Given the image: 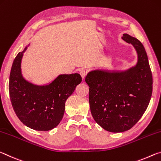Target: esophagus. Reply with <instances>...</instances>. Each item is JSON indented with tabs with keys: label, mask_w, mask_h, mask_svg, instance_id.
I'll use <instances>...</instances> for the list:
<instances>
[{
	"label": "esophagus",
	"mask_w": 161,
	"mask_h": 161,
	"mask_svg": "<svg viewBox=\"0 0 161 161\" xmlns=\"http://www.w3.org/2000/svg\"><path fill=\"white\" fill-rule=\"evenodd\" d=\"M80 74L81 75V77H82V78L83 79L84 78L86 77V75H87V72L85 70H81L80 71Z\"/></svg>",
	"instance_id": "1"
}]
</instances>
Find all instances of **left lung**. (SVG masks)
I'll list each match as a JSON object with an SVG mask.
<instances>
[{"label": "left lung", "mask_w": 161, "mask_h": 161, "mask_svg": "<svg viewBox=\"0 0 161 161\" xmlns=\"http://www.w3.org/2000/svg\"><path fill=\"white\" fill-rule=\"evenodd\" d=\"M122 39L136 49V65L123 71L94 70L86 77L93 118L112 133L124 132L136 125L148 106L153 91L152 73L143 44L127 33Z\"/></svg>", "instance_id": "left-lung-1"}]
</instances>
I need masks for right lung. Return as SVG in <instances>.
I'll return each instance as SVG.
<instances>
[{
    "label": "right lung",
    "mask_w": 161,
    "mask_h": 161,
    "mask_svg": "<svg viewBox=\"0 0 161 161\" xmlns=\"http://www.w3.org/2000/svg\"><path fill=\"white\" fill-rule=\"evenodd\" d=\"M28 46L18 53L13 63L9 78L10 101L23 124L36 130L48 131L61 121L65 101L82 78L78 73L62 74L45 86L26 80L21 72V60Z\"/></svg>",
    "instance_id": "add662e5"
}]
</instances>
